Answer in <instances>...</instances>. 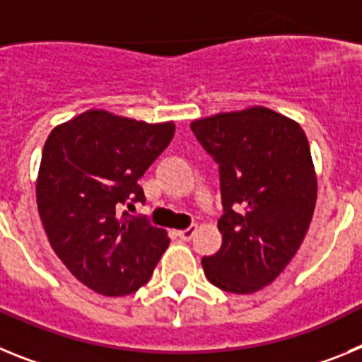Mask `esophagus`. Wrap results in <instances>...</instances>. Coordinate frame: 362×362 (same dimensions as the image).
Listing matches in <instances>:
<instances>
[{
    "instance_id": "34e87169",
    "label": "esophagus",
    "mask_w": 362,
    "mask_h": 362,
    "mask_svg": "<svg viewBox=\"0 0 362 362\" xmlns=\"http://www.w3.org/2000/svg\"><path fill=\"white\" fill-rule=\"evenodd\" d=\"M196 232H197V226L196 225H190V226H188V228L179 230L177 235H179V239H183V241H190V239L194 238V233H196Z\"/></svg>"
}]
</instances>
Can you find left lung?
Here are the masks:
<instances>
[{
  "instance_id": "1",
  "label": "left lung",
  "mask_w": 362,
  "mask_h": 362,
  "mask_svg": "<svg viewBox=\"0 0 362 362\" xmlns=\"http://www.w3.org/2000/svg\"><path fill=\"white\" fill-rule=\"evenodd\" d=\"M190 129L219 166L223 245L201 261L206 279L230 293L257 292L292 261L312 221L317 179L306 134L263 107Z\"/></svg>"
}]
</instances>
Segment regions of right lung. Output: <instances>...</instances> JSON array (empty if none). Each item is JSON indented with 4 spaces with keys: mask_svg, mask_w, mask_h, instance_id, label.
I'll use <instances>...</instances> for the list:
<instances>
[{
    "mask_svg": "<svg viewBox=\"0 0 362 362\" xmlns=\"http://www.w3.org/2000/svg\"><path fill=\"white\" fill-rule=\"evenodd\" d=\"M174 132V123L88 110L56 127L45 143L36 187L45 232L72 276L94 292L134 293L170 245L165 230L124 206L145 204L137 181Z\"/></svg>",
    "mask_w": 362,
    "mask_h": 362,
    "instance_id": "add662e5",
    "label": "right lung"
}]
</instances>
